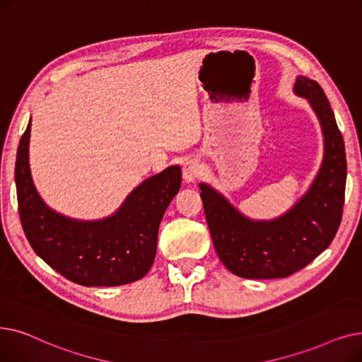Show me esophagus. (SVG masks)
Returning a JSON list of instances; mask_svg holds the SVG:
<instances>
[{"mask_svg":"<svg viewBox=\"0 0 362 362\" xmlns=\"http://www.w3.org/2000/svg\"><path fill=\"white\" fill-rule=\"evenodd\" d=\"M200 174V166L194 159H188L182 166V180L185 184H192Z\"/></svg>","mask_w":362,"mask_h":362,"instance_id":"34e87169","label":"esophagus"}]
</instances>
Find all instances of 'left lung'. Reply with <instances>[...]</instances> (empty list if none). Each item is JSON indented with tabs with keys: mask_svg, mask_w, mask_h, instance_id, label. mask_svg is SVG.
I'll use <instances>...</instances> for the list:
<instances>
[{
	"mask_svg": "<svg viewBox=\"0 0 362 362\" xmlns=\"http://www.w3.org/2000/svg\"><path fill=\"white\" fill-rule=\"evenodd\" d=\"M293 91L315 112L324 156L306 193L283 215L250 219L214 187L200 182L206 221L221 262L242 279H284L330 246L341 221L346 153L334 113L318 82L299 75Z\"/></svg>",
	"mask_w": 362,
	"mask_h": 362,
	"instance_id": "8db88e82",
	"label": "left lung"
}]
</instances>
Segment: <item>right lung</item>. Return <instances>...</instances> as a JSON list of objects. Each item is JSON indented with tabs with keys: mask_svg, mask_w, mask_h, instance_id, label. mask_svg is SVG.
<instances>
[{
	"mask_svg": "<svg viewBox=\"0 0 362 362\" xmlns=\"http://www.w3.org/2000/svg\"><path fill=\"white\" fill-rule=\"evenodd\" d=\"M30 120L16 158V188L23 231L32 249L67 280L112 287L143 279L154 262L158 231L180 192L181 168L169 166L144 180L119 209L103 219L81 221L53 211L41 199L29 168Z\"/></svg>",
	"mask_w": 362,
	"mask_h": 362,
	"instance_id": "add662e5",
	"label": "right lung"
}]
</instances>
